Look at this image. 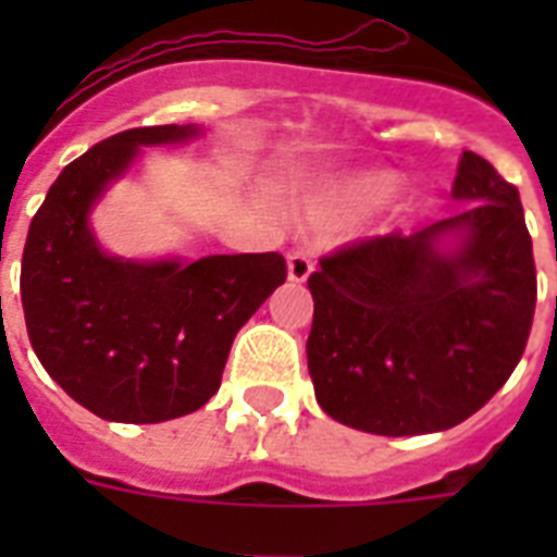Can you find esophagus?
<instances>
[{"label": "esophagus", "instance_id": "obj_1", "mask_svg": "<svg viewBox=\"0 0 557 557\" xmlns=\"http://www.w3.org/2000/svg\"><path fill=\"white\" fill-rule=\"evenodd\" d=\"M314 271V253L309 248H295L288 251V277L295 283H304L309 274Z\"/></svg>", "mask_w": 557, "mask_h": 557}]
</instances>
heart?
Here are the masks:
<instances>
[{"label":"heart","instance_id":"b5f03b06","mask_svg":"<svg viewBox=\"0 0 557 557\" xmlns=\"http://www.w3.org/2000/svg\"><path fill=\"white\" fill-rule=\"evenodd\" d=\"M381 187H384V178L381 176L352 178V182H347V185L338 187V196H335V199H338L341 205H361V201L372 199V196H375Z\"/></svg>","mask_w":557,"mask_h":557}]
</instances>
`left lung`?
Returning <instances> with one entry per match:
<instances>
[{
	"instance_id": "8db88e82",
	"label": "left lung",
	"mask_w": 557,
	"mask_h": 557,
	"mask_svg": "<svg viewBox=\"0 0 557 557\" xmlns=\"http://www.w3.org/2000/svg\"><path fill=\"white\" fill-rule=\"evenodd\" d=\"M457 216L405 236H367L321 257L306 341L318 405L379 436L448 431L509 381L537 304L518 187L462 152ZM459 235L454 252L441 248Z\"/></svg>"
}]
</instances>
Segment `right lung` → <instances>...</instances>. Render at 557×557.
I'll use <instances>...</instances> for the list:
<instances>
[{
  "instance_id": "1",
  "label": "right lung",
  "mask_w": 557,
  "mask_h": 557,
  "mask_svg": "<svg viewBox=\"0 0 557 557\" xmlns=\"http://www.w3.org/2000/svg\"><path fill=\"white\" fill-rule=\"evenodd\" d=\"M196 126H138L95 144L57 176L22 251V309L39 364L109 422L152 424L199 410L227 352L265 297L286 283L283 253L126 262L100 251L89 210L138 156Z\"/></svg>"
}]
</instances>
